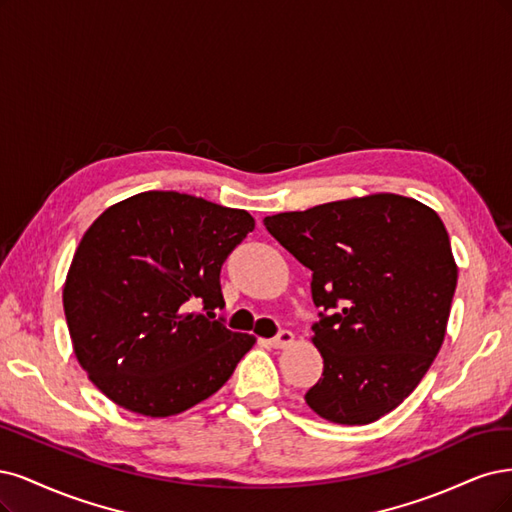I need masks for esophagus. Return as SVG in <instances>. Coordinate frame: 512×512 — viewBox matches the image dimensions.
Returning a JSON list of instances; mask_svg holds the SVG:
<instances>
[{"mask_svg":"<svg viewBox=\"0 0 512 512\" xmlns=\"http://www.w3.org/2000/svg\"><path fill=\"white\" fill-rule=\"evenodd\" d=\"M293 340H295V336L289 332V329H280L278 336H274L270 340V344L274 346V349H285V346L293 344Z\"/></svg>","mask_w":512,"mask_h":512,"instance_id":"34e87169","label":"esophagus"}]
</instances>
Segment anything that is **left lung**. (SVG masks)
I'll use <instances>...</instances> for the list:
<instances>
[{
  "mask_svg": "<svg viewBox=\"0 0 512 512\" xmlns=\"http://www.w3.org/2000/svg\"><path fill=\"white\" fill-rule=\"evenodd\" d=\"M263 225L312 270L323 376L306 404L340 425L398 408L440 351L457 287L438 214L412 197L374 193L272 214Z\"/></svg>",
  "mask_w": 512,
  "mask_h": 512,
  "instance_id": "obj_1",
  "label": "left lung"
}]
</instances>
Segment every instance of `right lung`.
Returning a JSON list of instances; mask_svg holds the SVG:
<instances>
[{"label": "right lung", "instance_id": "add662e5", "mask_svg": "<svg viewBox=\"0 0 512 512\" xmlns=\"http://www.w3.org/2000/svg\"><path fill=\"white\" fill-rule=\"evenodd\" d=\"M253 229L246 210L176 191L131 195L93 221L63 310L78 364L106 398L172 417L227 383L255 336L189 308L225 304L221 266Z\"/></svg>", "mask_w": 512, "mask_h": 512}]
</instances>
